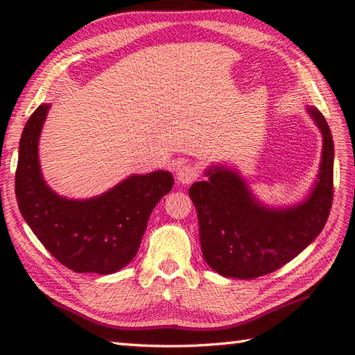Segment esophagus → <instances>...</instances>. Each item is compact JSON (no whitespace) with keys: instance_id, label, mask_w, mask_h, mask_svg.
Returning <instances> with one entry per match:
<instances>
[{"instance_id":"1","label":"esophagus","mask_w":355,"mask_h":355,"mask_svg":"<svg viewBox=\"0 0 355 355\" xmlns=\"http://www.w3.org/2000/svg\"><path fill=\"white\" fill-rule=\"evenodd\" d=\"M200 175V171L197 166L193 164H183L180 166L177 171V182L180 184H191L193 180H197Z\"/></svg>"}]
</instances>
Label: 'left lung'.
<instances>
[{
	"label": "left lung",
	"mask_w": 355,
	"mask_h": 355,
	"mask_svg": "<svg viewBox=\"0 0 355 355\" xmlns=\"http://www.w3.org/2000/svg\"><path fill=\"white\" fill-rule=\"evenodd\" d=\"M306 112L319 128L323 146L318 178L302 201L286 207L262 205L239 172L224 164H212L205 172L207 182L191 186L202 256L221 276L253 279L273 273L325 227L333 202L334 141L322 112L314 107Z\"/></svg>",
	"instance_id": "1"
}]
</instances>
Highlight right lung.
<instances>
[{
	"mask_svg": "<svg viewBox=\"0 0 355 355\" xmlns=\"http://www.w3.org/2000/svg\"><path fill=\"white\" fill-rule=\"evenodd\" d=\"M49 110L50 103L36 108L19 140L15 175L19 212L62 266L76 273H116L137 254L150 212L172 189V173H132L93 198L61 197L45 183L37 154Z\"/></svg>",
	"mask_w": 355,
	"mask_h": 355,
	"instance_id": "obj_1",
	"label": "right lung"
}]
</instances>
